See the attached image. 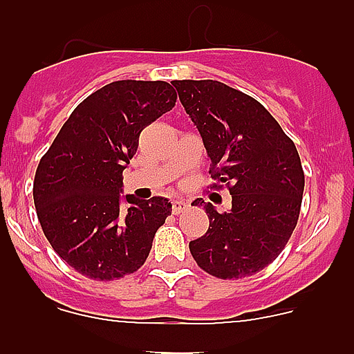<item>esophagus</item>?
Returning <instances> with one entry per match:
<instances>
[{
    "label": "esophagus",
    "instance_id": "34e87169",
    "mask_svg": "<svg viewBox=\"0 0 354 354\" xmlns=\"http://www.w3.org/2000/svg\"><path fill=\"white\" fill-rule=\"evenodd\" d=\"M187 209V202H184L183 198H175L174 202H171V212L174 214H180L183 211H186Z\"/></svg>",
    "mask_w": 354,
    "mask_h": 354
}]
</instances>
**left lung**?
I'll return each mask as SVG.
<instances>
[{"label":"left lung","instance_id":"1","mask_svg":"<svg viewBox=\"0 0 354 354\" xmlns=\"http://www.w3.org/2000/svg\"><path fill=\"white\" fill-rule=\"evenodd\" d=\"M198 129L211 175L227 183L232 207L204 204L207 232L189 243L209 274L237 280L262 271L286 248L301 207L305 174L292 140L259 101L220 81H174Z\"/></svg>","mask_w":354,"mask_h":354}]
</instances>
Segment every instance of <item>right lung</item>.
Listing matches in <instances>:
<instances>
[{
  "instance_id": "obj_1",
  "label": "right lung",
  "mask_w": 354,
  "mask_h": 354,
  "mask_svg": "<svg viewBox=\"0 0 354 354\" xmlns=\"http://www.w3.org/2000/svg\"><path fill=\"white\" fill-rule=\"evenodd\" d=\"M175 101L167 81H113L72 111L40 159L33 183L37 216L53 250L77 273L115 280L149 257L171 204L162 196L120 195L122 171L136 154L140 133Z\"/></svg>"
}]
</instances>
